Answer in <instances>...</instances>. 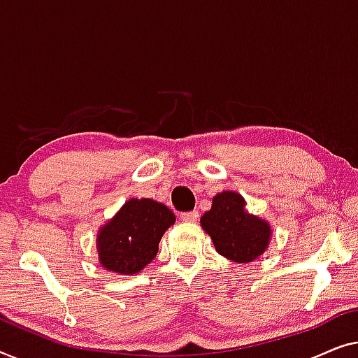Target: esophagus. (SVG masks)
Listing matches in <instances>:
<instances>
[{
  "instance_id": "esophagus-1",
  "label": "esophagus",
  "mask_w": 358,
  "mask_h": 358,
  "mask_svg": "<svg viewBox=\"0 0 358 358\" xmlns=\"http://www.w3.org/2000/svg\"><path fill=\"white\" fill-rule=\"evenodd\" d=\"M181 219H183L185 222H196V220L199 219V213H198V210H191V213H183V214H181Z\"/></svg>"
}]
</instances>
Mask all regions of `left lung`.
<instances>
[{
  "instance_id": "obj_1",
  "label": "left lung",
  "mask_w": 358,
  "mask_h": 358,
  "mask_svg": "<svg viewBox=\"0 0 358 358\" xmlns=\"http://www.w3.org/2000/svg\"><path fill=\"white\" fill-rule=\"evenodd\" d=\"M243 196L222 191L201 217V225L224 258L235 263H251L268 248L271 225L245 210Z\"/></svg>"
}]
</instances>
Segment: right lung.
Wrapping results in <instances>:
<instances>
[{"label":"right lung","mask_w":358,"mask_h":358,"mask_svg":"<svg viewBox=\"0 0 358 358\" xmlns=\"http://www.w3.org/2000/svg\"><path fill=\"white\" fill-rule=\"evenodd\" d=\"M175 224L167 206L149 198L129 199L97 234L99 261L107 271L136 274L155 258L162 235Z\"/></svg>","instance_id":"right-lung-1"}]
</instances>
